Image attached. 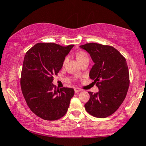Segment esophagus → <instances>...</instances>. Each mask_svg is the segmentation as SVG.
<instances>
[{
  "label": "esophagus",
  "mask_w": 146,
  "mask_h": 146,
  "mask_svg": "<svg viewBox=\"0 0 146 146\" xmlns=\"http://www.w3.org/2000/svg\"><path fill=\"white\" fill-rule=\"evenodd\" d=\"M75 93H79V92H80L81 91V89H80V88H75Z\"/></svg>",
  "instance_id": "1"
}]
</instances>
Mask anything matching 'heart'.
Listing matches in <instances>:
<instances>
[{"mask_svg": "<svg viewBox=\"0 0 146 146\" xmlns=\"http://www.w3.org/2000/svg\"><path fill=\"white\" fill-rule=\"evenodd\" d=\"M76 57H77V59L79 62L81 61L82 60H83L84 58H88V56L85 52L84 51H78L76 54ZM66 62V58H65L64 60V64Z\"/></svg>", "mask_w": 146, "mask_h": 146, "instance_id": "obj_1", "label": "heart"}]
</instances>
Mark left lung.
Listing matches in <instances>:
<instances>
[{"instance_id":"left-lung-1","label":"left lung","mask_w":146,"mask_h":146,"mask_svg":"<svg viewBox=\"0 0 146 146\" xmlns=\"http://www.w3.org/2000/svg\"><path fill=\"white\" fill-rule=\"evenodd\" d=\"M80 47L88 52L94 62L90 78L99 92H88L90 99L84 105L92 116L105 118L119 108L126 96L130 78L126 60L116 48L109 45L86 43Z\"/></svg>"}]
</instances>
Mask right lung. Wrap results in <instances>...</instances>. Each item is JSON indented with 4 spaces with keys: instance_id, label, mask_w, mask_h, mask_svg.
<instances>
[{
    "instance_id": "obj_1",
    "label": "right lung",
    "mask_w": 146,
    "mask_h": 146,
    "mask_svg": "<svg viewBox=\"0 0 146 146\" xmlns=\"http://www.w3.org/2000/svg\"><path fill=\"white\" fill-rule=\"evenodd\" d=\"M73 44L37 43L27 51L21 71L22 93L30 110L44 120L54 121L67 112L73 88L58 89L52 82Z\"/></svg>"
}]
</instances>
